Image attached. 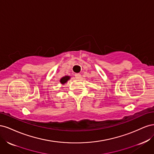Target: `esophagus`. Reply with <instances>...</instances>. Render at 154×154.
Segmentation results:
<instances>
[{
  "instance_id": "1",
  "label": "esophagus",
  "mask_w": 154,
  "mask_h": 154,
  "mask_svg": "<svg viewBox=\"0 0 154 154\" xmlns=\"http://www.w3.org/2000/svg\"><path fill=\"white\" fill-rule=\"evenodd\" d=\"M75 78H76V79H80V78H81V74H79V73H77V74H75Z\"/></svg>"
}]
</instances>
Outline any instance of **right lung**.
Returning a JSON list of instances; mask_svg holds the SVG:
<instances>
[{"mask_svg": "<svg viewBox=\"0 0 154 154\" xmlns=\"http://www.w3.org/2000/svg\"><path fill=\"white\" fill-rule=\"evenodd\" d=\"M69 79H70V77L68 76H64L61 79V80H60V83H61L62 84H64V83H66L68 81V80H69Z\"/></svg>", "mask_w": 154, "mask_h": 154, "instance_id": "obj_1", "label": "right lung"}]
</instances>
